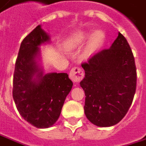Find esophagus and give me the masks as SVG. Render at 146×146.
Instances as JSON below:
<instances>
[{"label": "esophagus", "instance_id": "obj_1", "mask_svg": "<svg viewBox=\"0 0 146 146\" xmlns=\"http://www.w3.org/2000/svg\"><path fill=\"white\" fill-rule=\"evenodd\" d=\"M84 76V72L82 68L78 67H74L69 73V77L72 79L73 83H78L80 82Z\"/></svg>", "mask_w": 146, "mask_h": 146}]
</instances>
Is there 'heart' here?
<instances>
[{"label":"heart","mask_w":146,"mask_h":146,"mask_svg":"<svg viewBox=\"0 0 146 146\" xmlns=\"http://www.w3.org/2000/svg\"><path fill=\"white\" fill-rule=\"evenodd\" d=\"M89 39L83 52V58H87L93 55L102 46L104 41V33L102 31H96L93 34L85 31H76L65 41V47L71 51L83 46Z\"/></svg>","instance_id":"1"}]
</instances>
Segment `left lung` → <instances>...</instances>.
I'll return each mask as SVG.
<instances>
[{
  "mask_svg": "<svg viewBox=\"0 0 146 146\" xmlns=\"http://www.w3.org/2000/svg\"><path fill=\"white\" fill-rule=\"evenodd\" d=\"M85 77L80 86L85 93L87 119L100 127L118 124L128 112L136 89L135 58L126 38L119 33L109 49L82 64Z\"/></svg>",
  "mask_w": 146,
  "mask_h": 146,
  "instance_id": "8db88e82",
  "label": "left lung"
}]
</instances>
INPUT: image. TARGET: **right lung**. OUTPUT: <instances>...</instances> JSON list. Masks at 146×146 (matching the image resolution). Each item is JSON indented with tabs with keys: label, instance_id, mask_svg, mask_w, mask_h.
I'll use <instances>...</instances> for the list:
<instances>
[{
	"label": "right lung",
	"instance_id": "obj_1",
	"mask_svg": "<svg viewBox=\"0 0 146 146\" xmlns=\"http://www.w3.org/2000/svg\"><path fill=\"white\" fill-rule=\"evenodd\" d=\"M49 42L50 36L38 25L21 43L13 76L12 95L18 112L40 129L57 122L73 87L68 73L45 74L40 67L39 46Z\"/></svg>",
	"mask_w": 146,
	"mask_h": 146
}]
</instances>
